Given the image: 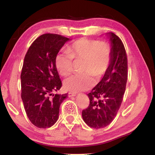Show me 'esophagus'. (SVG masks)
<instances>
[{"instance_id":"1","label":"esophagus","mask_w":155,"mask_h":155,"mask_svg":"<svg viewBox=\"0 0 155 155\" xmlns=\"http://www.w3.org/2000/svg\"><path fill=\"white\" fill-rule=\"evenodd\" d=\"M76 94L75 93H68V97H75Z\"/></svg>"}]
</instances>
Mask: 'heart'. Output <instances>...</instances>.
Masks as SVG:
<instances>
[{
	"mask_svg": "<svg viewBox=\"0 0 155 155\" xmlns=\"http://www.w3.org/2000/svg\"><path fill=\"white\" fill-rule=\"evenodd\" d=\"M68 52H59L55 57V66L58 73L67 77L73 71V59L83 61L84 73L76 74L64 81L67 91L77 93L93 87L95 77L100 80L106 74L112 61V49L107 42L81 38L68 46Z\"/></svg>",
	"mask_w": 155,
	"mask_h": 155,
	"instance_id": "1",
	"label": "heart"
}]
</instances>
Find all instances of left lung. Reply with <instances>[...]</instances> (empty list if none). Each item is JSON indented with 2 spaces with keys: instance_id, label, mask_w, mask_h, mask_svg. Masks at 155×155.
<instances>
[{
  "instance_id": "left-lung-1",
  "label": "left lung",
  "mask_w": 155,
  "mask_h": 155,
  "mask_svg": "<svg viewBox=\"0 0 155 155\" xmlns=\"http://www.w3.org/2000/svg\"><path fill=\"white\" fill-rule=\"evenodd\" d=\"M108 34L112 47L110 68L87 94L90 104L82 112L84 121L94 128H104L114 120L123 102L127 82L128 61L124 45L113 32Z\"/></svg>"
}]
</instances>
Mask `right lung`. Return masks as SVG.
I'll list each match as a JSON object with an SVG mask.
<instances>
[{
    "instance_id": "add662e5",
    "label": "right lung",
    "mask_w": 155,
    "mask_h": 155,
    "mask_svg": "<svg viewBox=\"0 0 155 155\" xmlns=\"http://www.w3.org/2000/svg\"><path fill=\"white\" fill-rule=\"evenodd\" d=\"M69 38L57 34L41 35L26 54L22 68L21 98L28 119L41 128L57 121L61 104L67 94H54L62 87L55 66L56 55Z\"/></svg>"
}]
</instances>
